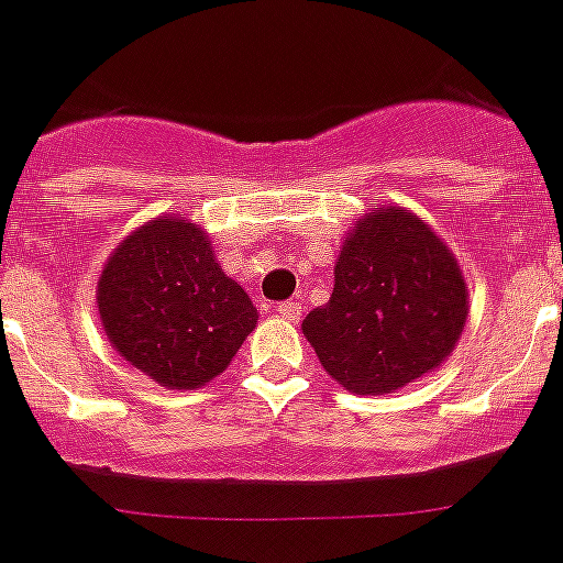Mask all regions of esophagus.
Instances as JSON below:
<instances>
[{
  "instance_id": "1",
  "label": "esophagus",
  "mask_w": 563,
  "mask_h": 563,
  "mask_svg": "<svg viewBox=\"0 0 563 563\" xmlns=\"http://www.w3.org/2000/svg\"><path fill=\"white\" fill-rule=\"evenodd\" d=\"M277 314H280L283 321L297 323L300 321V314H303V306H300V300H283V303L277 306Z\"/></svg>"
}]
</instances>
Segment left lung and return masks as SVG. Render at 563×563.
Segmentation results:
<instances>
[{
    "label": "left lung",
    "mask_w": 563,
    "mask_h": 563,
    "mask_svg": "<svg viewBox=\"0 0 563 563\" xmlns=\"http://www.w3.org/2000/svg\"><path fill=\"white\" fill-rule=\"evenodd\" d=\"M468 289L442 240L408 210L358 222L335 263L329 303L303 335L346 390L378 396L440 367L463 335Z\"/></svg>",
    "instance_id": "left-lung-1"
}]
</instances>
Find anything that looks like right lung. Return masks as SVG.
Returning a JSON list of instances; mask_svg holds the SVG:
<instances>
[{
    "label": "right lung",
    "mask_w": 563,
    "mask_h": 563,
    "mask_svg": "<svg viewBox=\"0 0 563 563\" xmlns=\"http://www.w3.org/2000/svg\"><path fill=\"white\" fill-rule=\"evenodd\" d=\"M98 312L118 353L170 390L217 378L257 323L208 236L176 213L118 245L100 274Z\"/></svg>",
    "instance_id": "1"
}]
</instances>
